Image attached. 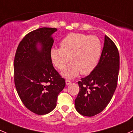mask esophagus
I'll return each instance as SVG.
<instances>
[{
	"label": "esophagus",
	"instance_id": "esophagus-1",
	"mask_svg": "<svg viewBox=\"0 0 133 133\" xmlns=\"http://www.w3.org/2000/svg\"><path fill=\"white\" fill-rule=\"evenodd\" d=\"M65 84H66V85H69L71 84V82L70 81H69V80H66L65 81Z\"/></svg>",
	"mask_w": 133,
	"mask_h": 133
}]
</instances>
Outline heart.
Returning <instances> with one entry per match:
<instances>
[{
    "instance_id": "b5f03b06",
    "label": "heart",
    "mask_w": 133,
    "mask_h": 133,
    "mask_svg": "<svg viewBox=\"0 0 133 133\" xmlns=\"http://www.w3.org/2000/svg\"><path fill=\"white\" fill-rule=\"evenodd\" d=\"M60 48H52L50 57L52 62L60 70L67 65L62 74L67 78L90 74L99 63L102 53V44L95 36L71 33L60 43Z\"/></svg>"
}]
</instances>
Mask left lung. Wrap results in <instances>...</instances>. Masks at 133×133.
Listing matches in <instances>:
<instances>
[{
  "instance_id": "left-lung-1",
  "label": "left lung",
  "mask_w": 133,
  "mask_h": 133,
  "mask_svg": "<svg viewBox=\"0 0 133 133\" xmlns=\"http://www.w3.org/2000/svg\"><path fill=\"white\" fill-rule=\"evenodd\" d=\"M119 55L114 42L105 36L102 53L96 68L78 81L80 88L75 100V109L85 116L102 112L110 103L117 86Z\"/></svg>"
}]
</instances>
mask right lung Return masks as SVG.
Segmentation results:
<instances>
[{"label":"right lung","mask_w":133,"mask_h":133,"mask_svg":"<svg viewBox=\"0 0 133 133\" xmlns=\"http://www.w3.org/2000/svg\"><path fill=\"white\" fill-rule=\"evenodd\" d=\"M56 28H38L28 33L19 43L14 59V82L24 106L43 115L56 106L65 79L55 70L50 57Z\"/></svg>","instance_id":"right-lung-1"}]
</instances>
